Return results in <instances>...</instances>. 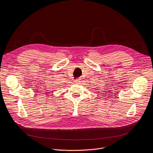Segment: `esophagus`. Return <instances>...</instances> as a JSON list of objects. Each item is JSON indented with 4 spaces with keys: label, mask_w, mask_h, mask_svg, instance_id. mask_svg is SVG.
Segmentation results:
<instances>
[{
    "label": "esophagus",
    "mask_w": 153,
    "mask_h": 153,
    "mask_svg": "<svg viewBox=\"0 0 153 153\" xmlns=\"http://www.w3.org/2000/svg\"><path fill=\"white\" fill-rule=\"evenodd\" d=\"M81 78H79V79H76V80H75V83H76V84H81Z\"/></svg>",
    "instance_id": "1"
}]
</instances>
